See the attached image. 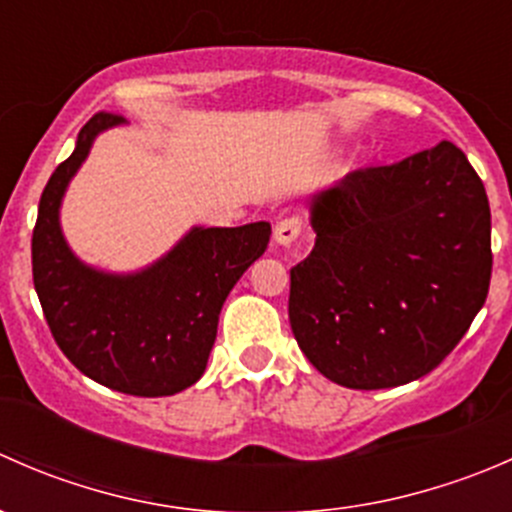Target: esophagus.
I'll list each match as a JSON object with an SVG mask.
<instances>
[{"label":"esophagus","instance_id":"1","mask_svg":"<svg viewBox=\"0 0 512 512\" xmlns=\"http://www.w3.org/2000/svg\"><path fill=\"white\" fill-rule=\"evenodd\" d=\"M299 235H302V220L299 218H285L275 227V240L285 247L292 245Z\"/></svg>","mask_w":512,"mask_h":512}]
</instances>
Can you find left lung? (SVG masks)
<instances>
[{"instance_id": "8db88e82", "label": "left lung", "mask_w": 512, "mask_h": 512, "mask_svg": "<svg viewBox=\"0 0 512 512\" xmlns=\"http://www.w3.org/2000/svg\"><path fill=\"white\" fill-rule=\"evenodd\" d=\"M312 227V252L289 270V324L314 369L339 386L421 379L488 297V195L451 141L354 170L314 195Z\"/></svg>"}]
</instances>
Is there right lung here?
<instances>
[{"label": "right lung", "instance_id": "obj_1", "mask_svg": "<svg viewBox=\"0 0 512 512\" xmlns=\"http://www.w3.org/2000/svg\"><path fill=\"white\" fill-rule=\"evenodd\" d=\"M121 121L94 113L74 153L51 173L32 235L34 289L51 337L81 374L121 394L170 396L203 376L225 297L265 252L270 223L195 227L141 275L81 265L59 230L61 195L96 133Z\"/></svg>", "mask_w": 512, "mask_h": 512}]
</instances>
